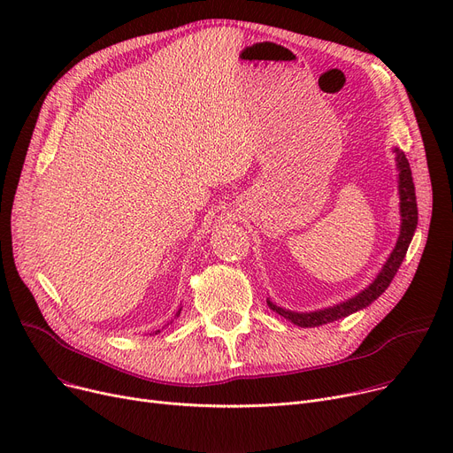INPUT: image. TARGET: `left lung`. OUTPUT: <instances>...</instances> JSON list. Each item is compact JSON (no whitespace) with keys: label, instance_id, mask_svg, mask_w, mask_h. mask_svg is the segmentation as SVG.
Returning a JSON list of instances; mask_svg holds the SVG:
<instances>
[{"label":"left lung","instance_id":"obj_1","mask_svg":"<svg viewBox=\"0 0 453 453\" xmlns=\"http://www.w3.org/2000/svg\"><path fill=\"white\" fill-rule=\"evenodd\" d=\"M396 154V169H398V195H400V217H402V224H400V234L395 250L391 251L388 263L384 265V268L380 270V273L376 275V279L369 284L365 290H362L358 296H354L340 304L323 308V311H316V312H292L287 311V308H280L275 303H272L268 299V306L272 308L273 312H277L279 316H282L284 319L292 321L297 326H319V325H326L332 321H338L342 318H347L354 312L362 311V308L369 306L374 299H378L382 296L388 287L391 284L393 277L396 275L403 257H406V251L411 244L413 233L417 229V222H418V211H417V196H415V185H413V176H411V169H410V161L402 150L395 149L393 150Z\"/></svg>","mask_w":453,"mask_h":453}]
</instances>
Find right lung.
Instances as JSON below:
<instances>
[{
  "mask_svg": "<svg viewBox=\"0 0 453 453\" xmlns=\"http://www.w3.org/2000/svg\"><path fill=\"white\" fill-rule=\"evenodd\" d=\"M180 312H181V308H180V311H178V314H176V316H180ZM157 332H159V330H156V334H157Z\"/></svg>",
  "mask_w": 453,
  "mask_h": 453,
  "instance_id": "add662e5",
  "label": "right lung"
}]
</instances>
